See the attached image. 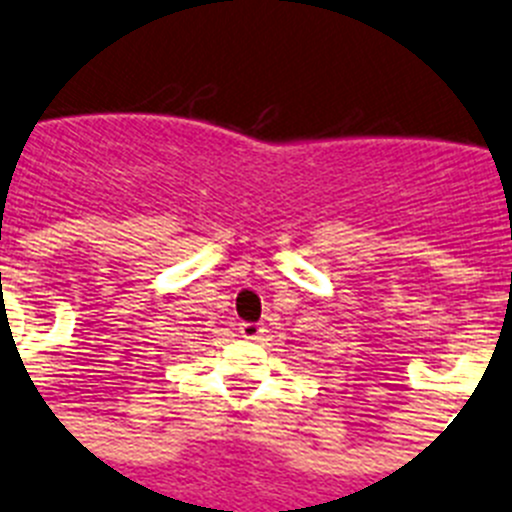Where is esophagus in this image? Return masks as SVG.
I'll return each mask as SVG.
<instances>
[{
	"label": "esophagus",
	"instance_id": "34e87169",
	"mask_svg": "<svg viewBox=\"0 0 512 512\" xmlns=\"http://www.w3.org/2000/svg\"><path fill=\"white\" fill-rule=\"evenodd\" d=\"M238 332H241L243 340H259V337L264 335V327L256 325V322H241Z\"/></svg>",
	"mask_w": 512,
	"mask_h": 512
}]
</instances>
